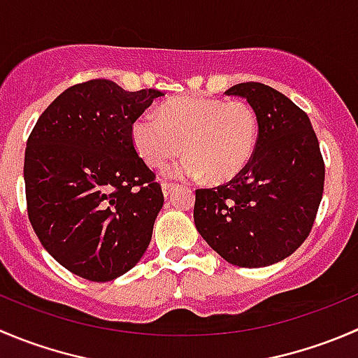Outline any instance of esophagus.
<instances>
[{
  "label": "esophagus",
  "instance_id": "obj_1",
  "mask_svg": "<svg viewBox=\"0 0 358 358\" xmlns=\"http://www.w3.org/2000/svg\"><path fill=\"white\" fill-rule=\"evenodd\" d=\"M161 187H162V194H164L166 197H168L169 194H171L173 190H175V185H173V183H169V182H162Z\"/></svg>",
  "mask_w": 358,
  "mask_h": 358
}]
</instances>
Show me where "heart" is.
Wrapping results in <instances>:
<instances>
[{
  "label": "heart",
  "mask_w": 358,
  "mask_h": 358,
  "mask_svg": "<svg viewBox=\"0 0 358 358\" xmlns=\"http://www.w3.org/2000/svg\"><path fill=\"white\" fill-rule=\"evenodd\" d=\"M138 155L150 168H162L182 152L171 176L213 183L236 178L252 161L259 138L257 115L241 99L187 96L164 103L157 117L140 115L131 129Z\"/></svg>",
  "instance_id": "obj_1"
}]
</instances>
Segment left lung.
Listing matches in <instances>:
<instances>
[{
  "label": "left lung",
  "mask_w": 358,
  "mask_h": 358,
  "mask_svg": "<svg viewBox=\"0 0 358 358\" xmlns=\"http://www.w3.org/2000/svg\"><path fill=\"white\" fill-rule=\"evenodd\" d=\"M253 108L259 138L252 161L236 178L197 189L194 224L227 262L266 267L296 252L313 227L325 166L306 113L269 85H232Z\"/></svg>",
  "instance_id": "obj_1"
}]
</instances>
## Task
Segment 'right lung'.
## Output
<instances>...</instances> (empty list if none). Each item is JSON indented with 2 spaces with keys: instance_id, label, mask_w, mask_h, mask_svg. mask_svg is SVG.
Segmentation results:
<instances>
[{
  "instance_id": "right-lung-1",
  "label": "right lung",
  "mask_w": 358,
  "mask_h": 358,
  "mask_svg": "<svg viewBox=\"0 0 358 358\" xmlns=\"http://www.w3.org/2000/svg\"><path fill=\"white\" fill-rule=\"evenodd\" d=\"M161 96L89 80L59 94L29 134V222L43 248L80 278H119L150 245L164 196L138 157L131 129Z\"/></svg>"
}]
</instances>
